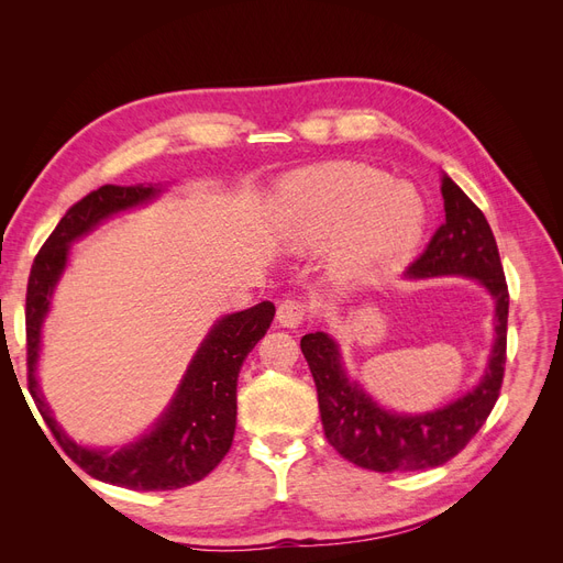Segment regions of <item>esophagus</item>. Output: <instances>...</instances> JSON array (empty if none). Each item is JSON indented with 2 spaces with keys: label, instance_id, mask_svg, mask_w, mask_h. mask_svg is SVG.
<instances>
[{
  "label": "esophagus",
  "instance_id": "esophagus-1",
  "mask_svg": "<svg viewBox=\"0 0 563 563\" xmlns=\"http://www.w3.org/2000/svg\"><path fill=\"white\" fill-rule=\"evenodd\" d=\"M305 319H308V305L300 300H284L277 308V321L284 329H298Z\"/></svg>",
  "mask_w": 563,
  "mask_h": 563
}]
</instances>
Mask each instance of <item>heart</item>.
<instances>
[{
	"mask_svg": "<svg viewBox=\"0 0 563 563\" xmlns=\"http://www.w3.org/2000/svg\"><path fill=\"white\" fill-rule=\"evenodd\" d=\"M286 242L296 251L331 246L340 282H378L416 251L424 207L406 183L366 164H323L300 172L284 190Z\"/></svg>",
	"mask_w": 563,
	"mask_h": 563,
	"instance_id": "obj_1",
	"label": "heart"
}]
</instances>
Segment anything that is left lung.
Here are the masks:
<instances>
[{
	"label": "left lung",
	"mask_w": 563,
	"mask_h": 563,
	"mask_svg": "<svg viewBox=\"0 0 563 563\" xmlns=\"http://www.w3.org/2000/svg\"><path fill=\"white\" fill-rule=\"evenodd\" d=\"M441 197L446 220L420 258L408 265L406 277H472L496 300V343L479 385L432 413H391L347 378L343 356L329 333L317 331L300 340L317 385L323 434L340 455L364 470L416 472L449 463L482 430L500 397L509 294L496 236L482 209L446 174L441 178Z\"/></svg>",
	"instance_id": "left-lung-1"
}]
</instances>
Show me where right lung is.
Returning <instances> with one entry per match:
<instances>
[{
    "instance_id": "obj_1",
    "label": "right lung",
    "mask_w": 563,
    "mask_h": 563,
    "mask_svg": "<svg viewBox=\"0 0 563 563\" xmlns=\"http://www.w3.org/2000/svg\"><path fill=\"white\" fill-rule=\"evenodd\" d=\"M159 192L155 185H103L73 203L32 263L25 296L27 389L44 422L67 457H73V463L93 479L133 490H174L190 486L203 479L225 457L236 428L240 368L275 319V305L269 300L218 319L197 350L192 364L187 366L172 406L155 422V428L133 444L119 451L87 449L75 444L60 430L37 385V360L42 323L48 312L51 294L67 265V251L100 220L139 207Z\"/></svg>"
}]
</instances>
